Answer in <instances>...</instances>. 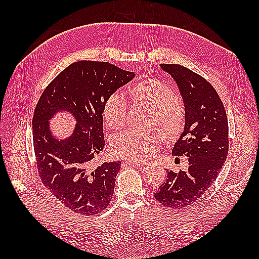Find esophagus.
Listing matches in <instances>:
<instances>
[{
	"label": "esophagus",
	"instance_id": "1",
	"mask_svg": "<svg viewBox=\"0 0 259 259\" xmlns=\"http://www.w3.org/2000/svg\"><path fill=\"white\" fill-rule=\"evenodd\" d=\"M126 164H129V166H135V167H138V168H142L146 166L145 162H131V161H125Z\"/></svg>",
	"mask_w": 259,
	"mask_h": 259
}]
</instances>
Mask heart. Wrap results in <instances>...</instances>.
<instances>
[{
	"mask_svg": "<svg viewBox=\"0 0 259 259\" xmlns=\"http://www.w3.org/2000/svg\"><path fill=\"white\" fill-rule=\"evenodd\" d=\"M136 106L149 110L148 124L158 129L146 131H125L111 141L115 156L131 162L150 159L160 147L163 135L172 140L183 133L186 124V108L175 95L171 87L157 78H145L126 91ZM102 118L109 129H122L126 120V107L122 98L112 95L103 103Z\"/></svg>",
	"mask_w": 259,
	"mask_h": 259,
	"instance_id": "obj_1",
	"label": "heart"
}]
</instances>
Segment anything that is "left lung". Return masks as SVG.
Wrapping results in <instances>:
<instances>
[{"label": "left lung", "mask_w": 259, "mask_h": 259, "mask_svg": "<svg viewBox=\"0 0 259 259\" xmlns=\"http://www.w3.org/2000/svg\"><path fill=\"white\" fill-rule=\"evenodd\" d=\"M177 82L186 108V124L172 155L187 157L188 170H167L153 196L169 209H185L205 194L224 166L229 149L227 113L217 91L201 75L180 64H161Z\"/></svg>", "instance_id": "obj_1"}]
</instances>
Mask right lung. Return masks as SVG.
<instances>
[{
	"label": "right lung",
	"mask_w": 259,
	"mask_h": 259,
	"mask_svg": "<svg viewBox=\"0 0 259 259\" xmlns=\"http://www.w3.org/2000/svg\"><path fill=\"white\" fill-rule=\"evenodd\" d=\"M135 74L109 62L78 61L54 78L41 95L33 113V147L42 184L71 211L91 216L112 199L121 161L93 167L104 147V101ZM60 108L70 109L78 123L73 137L58 142L48 119Z\"/></svg>",
	"instance_id": "right-lung-1"
}]
</instances>
